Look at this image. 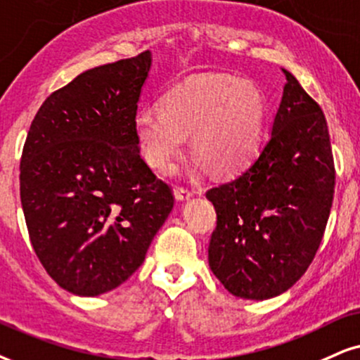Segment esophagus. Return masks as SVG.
I'll use <instances>...</instances> for the list:
<instances>
[{
    "instance_id": "1",
    "label": "esophagus",
    "mask_w": 360,
    "mask_h": 360,
    "mask_svg": "<svg viewBox=\"0 0 360 360\" xmlns=\"http://www.w3.org/2000/svg\"><path fill=\"white\" fill-rule=\"evenodd\" d=\"M173 193H175V198L176 200H188V198L193 197V192L188 188H184V187H175L173 190Z\"/></svg>"
}]
</instances>
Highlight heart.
I'll list each match as a JSON object with an SVG mask.
<instances>
[{
    "label": "heart",
    "instance_id": "1",
    "mask_svg": "<svg viewBox=\"0 0 360 360\" xmlns=\"http://www.w3.org/2000/svg\"><path fill=\"white\" fill-rule=\"evenodd\" d=\"M265 103L255 86L229 75H200L180 83L133 118L141 157L158 172L172 170L185 136L217 175L245 168L260 148Z\"/></svg>",
    "mask_w": 360,
    "mask_h": 360
}]
</instances>
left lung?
Wrapping results in <instances>:
<instances>
[{"mask_svg": "<svg viewBox=\"0 0 360 360\" xmlns=\"http://www.w3.org/2000/svg\"><path fill=\"white\" fill-rule=\"evenodd\" d=\"M272 135L233 180L210 188L217 227L208 264L230 294L265 300L288 290L312 264L334 200L335 168L321 106L295 77Z\"/></svg>", "mask_w": 360, "mask_h": 360, "instance_id": "8db88e82", "label": "left lung"}]
</instances>
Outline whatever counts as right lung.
<instances>
[{"mask_svg": "<svg viewBox=\"0 0 360 360\" xmlns=\"http://www.w3.org/2000/svg\"><path fill=\"white\" fill-rule=\"evenodd\" d=\"M150 66L143 51L86 70L31 122L20 163L26 227L44 270L72 294L122 285L173 208L133 135Z\"/></svg>", "mask_w": 360, "mask_h": 360, "instance_id": "1", "label": "right lung"}]
</instances>
